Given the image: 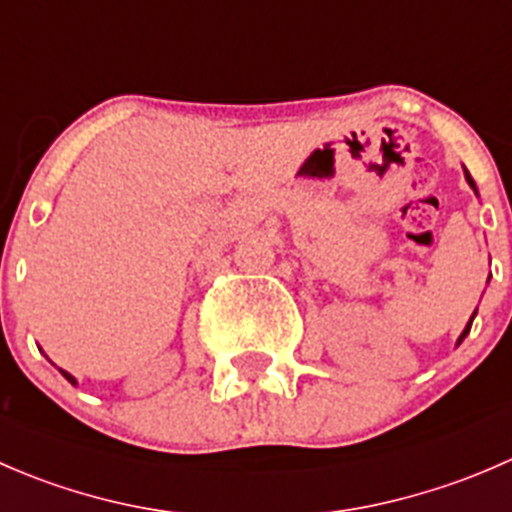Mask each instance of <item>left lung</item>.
Here are the masks:
<instances>
[{
  "label": "left lung",
  "instance_id": "obj_1",
  "mask_svg": "<svg viewBox=\"0 0 512 512\" xmlns=\"http://www.w3.org/2000/svg\"><path fill=\"white\" fill-rule=\"evenodd\" d=\"M466 180H468V185H471V188H473V190H476V183H473V178H471V175H468V170H466ZM473 317H476V312H473ZM473 317H471V322H468V327H466V329H463V334H461V337H458V344H461V342H463V339H466V334H468V332H471V324H473Z\"/></svg>",
  "mask_w": 512,
  "mask_h": 512
}]
</instances>
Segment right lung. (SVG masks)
I'll list each match as a JSON object with an SVG mask.
<instances>
[{"mask_svg":"<svg viewBox=\"0 0 512 512\" xmlns=\"http://www.w3.org/2000/svg\"><path fill=\"white\" fill-rule=\"evenodd\" d=\"M61 374H64V376H66V379H69V381H71V384H76V381H74V376H71V374H66V371H61Z\"/></svg>","mask_w":512,"mask_h":512,"instance_id":"right-lung-1","label":"right lung"}]
</instances>
